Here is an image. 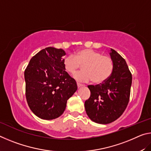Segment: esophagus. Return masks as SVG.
<instances>
[{
    "instance_id": "obj_1",
    "label": "esophagus",
    "mask_w": 151,
    "mask_h": 151,
    "mask_svg": "<svg viewBox=\"0 0 151 151\" xmlns=\"http://www.w3.org/2000/svg\"><path fill=\"white\" fill-rule=\"evenodd\" d=\"M84 86V85H83V84L77 83V86H78V88H80V87H81V86Z\"/></svg>"
}]
</instances>
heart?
Listing matches in <instances>:
<instances>
[{
	"instance_id": "1",
	"label": "heart",
	"mask_w": 151,
	"mask_h": 151,
	"mask_svg": "<svg viewBox=\"0 0 151 151\" xmlns=\"http://www.w3.org/2000/svg\"><path fill=\"white\" fill-rule=\"evenodd\" d=\"M65 70L70 75L75 74L83 66V70L74 75L76 81L101 84L108 80L114 70V62L111 57L103 55L93 49L84 48L63 58Z\"/></svg>"
}]
</instances>
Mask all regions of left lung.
<instances>
[{
    "mask_svg": "<svg viewBox=\"0 0 151 151\" xmlns=\"http://www.w3.org/2000/svg\"><path fill=\"white\" fill-rule=\"evenodd\" d=\"M111 50L113 72L104 83L88 86L91 96L85 103L89 118L104 124L116 121L123 113L129 102L132 84V74L126 61L116 50Z\"/></svg>",
    "mask_w": 151,
    "mask_h": 151,
    "instance_id": "obj_1",
    "label": "left lung"
}]
</instances>
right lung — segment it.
<instances>
[{
    "label": "right lung",
    "mask_w": 151,
    "mask_h": 151,
    "mask_svg": "<svg viewBox=\"0 0 151 151\" xmlns=\"http://www.w3.org/2000/svg\"><path fill=\"white\" fill-rule=\"evenodd\" d=\"M65 55L61 48L47 47L30 59L24 70L28 105L42 119L60 116L68 99L77 90L75 79L64 68L62 57Z\"/></svg>",
    "instance_id": "right-lung-1"
}]
</instances>
